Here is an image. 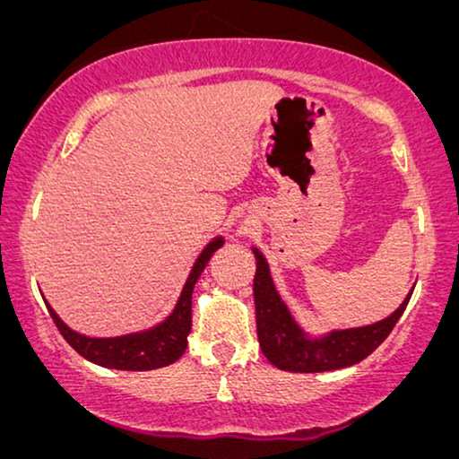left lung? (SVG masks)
<instances>
[{
    "instance_id": "obj_1",
    "label": "left lung",
    "mask_w": 459,
    "mask_h": 459,
    "mask_svg": "<svg viewBox=\"0 0 459 459\" xmlns=\"http://www.w3.org/2000/svg\"><path fill=\"white\" fill-rule=\"evenodd\" d=\"M253 253L256 259L253 281L256 336H259L263 355L284 372H330V369L349 368L366 359L391 334L413 292L407 294L397 311L380 322L361 325V328L332 330L324 336H309L297 324L288 305L275 290L265 256L259 248H253Z\"/></svg>"
}]
</instances>
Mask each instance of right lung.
<instances>
[{"label": "right lung", "instance_id": "add662e5", "mask_svg": "<svg viewBox=\"0 0 459 459\" xmlns=\"http://www.w3.org/2000/svg\"><path fill=\"white\" fill-rule=\"evenodd\" d=\"M223 247V238L217 236L206 244L203 253L198 255L196 263H194L190 275H187L181 294L175 303V309L156 324L154 328L131 332V334L123 336H110V338H91L85 334H79L68 328V325L58 317V313L52 309V305L46 307L52 316L56 328L65 336V341L77 351L81 357L87 361L96 363V366L110 368V369H127V372H146V369L165 368L169 363H175L181 355L186 353L187 347V334L192 330V292L194 284L204 272L206 263L215 253L217 248Z\"/></svg>", "mask_w": 459, "mask_h": 459}]
</instances>
